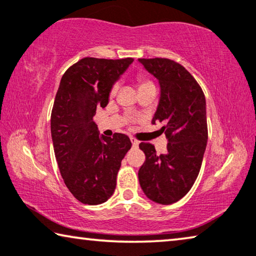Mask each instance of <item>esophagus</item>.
Returning <instances> with one entry per match:
<instances>
[{"label": "esophagus", "instance_id": "obj_1", "mask_svg": "<svg viewBox=\"0 0 256 256\" xmlns=\"http://www.w3.org/2000/svg\"><path fill=\"white\" fill-rule=\"evenodd\" d=\"M130 140H132V146L134 148H137L138 146V140H137L136 138H134V137H130Z\"/></svg>", "mask_w": 256, "mask_h": 256}]
</instances>
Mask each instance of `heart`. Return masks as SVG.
I'll return each instance as SVG.
<instances>
[{"label":"heart","instance_id":"obj_1","mask_svg":"<svg viewBox=\"0 0 256 256\" xmlns=\"http://www.w3.org/2000/svg\"><path fill=\"white\" fill-rule=\"evenodd\" d=\"M137 82H138V88H144V87H148V86H153L152 81L148 80V78H145L144 76H140L137 78ZM118 92V84H113V87L111 88V92H110V96H114Z\"/></svg>","mask_w":256,"mask_h":256}]
</instances>
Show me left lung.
Masks as SVG:
<instances>
[{"instance_id": "8db88e82", "label": "left lung", "mask_w": 256, "mask_h": 256, "mask_svg": "<svg viewBox=\"0 0 256 256\" xmlns=\"http://www.w3.org/2000/svg\"><path fill=\"white\" fill-rule=\"evenodd\" d=\"M160 84V100L152 124L164 122L167 153L158 156L154 145L140 143L145 161L138 170L140 188L152 202L170 205L194 186L202 168L208 140L206 100L190 72L167 58H140Z\"/></svg>"}]
</instances>
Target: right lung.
<instances>
[{"mask_svg": "<svg viewBox=\"0 0 256 256\" xmlns=\"http://www.w3.org/2000/svg\"><path fill=\"white\" fill-rule=\"evenodd\" d=\"M132 58L86 57L60 80L51 111V137L62 178L78 202L100 205L113 194L121 161L130 150L124 134L100 136L92 118L105 108L114 82Z\"/></svg>", "mask_w": 256, "mask_h": 256, "instance_id": "right-lung-1", "label": "right lung"}]
</instances>
